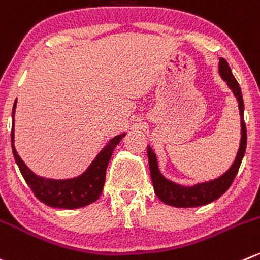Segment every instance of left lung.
<instances>
[{
  "label": "left lung",
  "instance_id": "obj_1",
  "mask_svg": "<svg viewBox=\"0 0 260 260\" xmlns=\"http://www.w3.org/2000/svg\"><path fill=\"white\" fill-rule=\"evenodd\" d=\"M218 74L222 77L223 81L228 84L233 94L235 95L238 100L239 110H240V124H241V138H240V147H239L238 155H236L235 161L230 166L226 173L213 180L205 181V183L194 184L191 186L180 185L174 181L166 179L158 170L157 158H156L155 152L151 148V146H147V156H148V165H150L151 179H152L153 190L158 200L162 201L164 203L173 207L179 208H190V207H200V206L208 205L218 198L230 188L238 174L240 164L243 161L244 155L246 150V127L244 122V100L241 89L239 86L238 81L234 77L231 72L229 63L226 59L220 58L218 62Z\"/></svg>",
  "mask_w": 260,
  "mask_h": 260
}]
</instances>
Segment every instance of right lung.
I'll use <instances>...</instances> for the list:
<instances>
[{
    "label": "right lung",
    "instance_id": "add662e5",
    "mask_svg": "<svg viewBox=\"0 0 260 260\" xmlns=\"http://www.w3.org/2000/svg\"><path fill=\"white\" fill-rule=\"evenodd\" d=\"M15 109H16V100L12 108V129H11V146L15 161L20 169V173L24 176L25 181L32 190L35 197L44 205L53 208H75L85 207L90 203L98 201L102 194L105 183V174H107L108 164L113 155V151L117 147L125 133L113 137L107 145L103 147L94 158L89 168L76 178L70 179H48L37 175L32 173L21 157L17 153L14 145V131H15Z\"/></svg>",
    "mask_w": 260,
    "mask_h": 260
}]
</instances>
